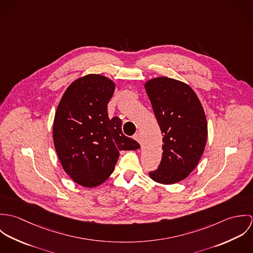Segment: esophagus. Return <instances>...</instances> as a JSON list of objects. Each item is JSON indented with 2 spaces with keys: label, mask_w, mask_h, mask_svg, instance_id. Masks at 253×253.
Returning a JSON list of instances; mask_svg holds the SVG:
<instances>
[{
  "label": "esophagus",
  "mask_w": 253,
  "mask_h": 253,
  "mask_svg": "<svg viewBox=\"0 0 253 253\" xmlns=\"http://www.w3.org/2000/svg\"><path fill=\"white\" fill-rule=\"evenodd\" d=\"M133 139L140 143V140H141V139H140V134H139V133H135V134L133 135Z\"/></svg>",
  "instance_id": "1"
}]
</instances>
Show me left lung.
<instances>
[{"mask_svg":"<svg viewBox=\"0 0 253 253\" xmlns=\"http://www.w3.org/2000/svg\"><path fill=\"white\" fill-rule=\"evenodd\" d=\"M163 134L161 164L150 177L173 184L185 179L198 165L207 143L208 124L203 106L186 84L167 77L145 84Z\"/></svg>","mask_w":253,"mask_h":253,"instance_id":"left-lung-1","label":"left lung"}]
</instances>
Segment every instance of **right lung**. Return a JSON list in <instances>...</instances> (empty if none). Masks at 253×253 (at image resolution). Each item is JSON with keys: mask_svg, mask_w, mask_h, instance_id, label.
<instances>
[{"mask_svg": "<svg viewBox=\"0 0 253 253\" xmlns=\"http://www.w3.org/2000/svg\"><path fill=\"white\" fill-rule=\"evenodd\" d=\"M114 89L106 77L84 76L68 86L55 113L52 132L59 161L73 180L87 188L112 174L120 151L140 147L123 133L119 117H108Z\"/></svg>", "mask_w": 253, "mask_h": 253, "instance_id": "add662e5", "label": "right lung"}]
</instances>
